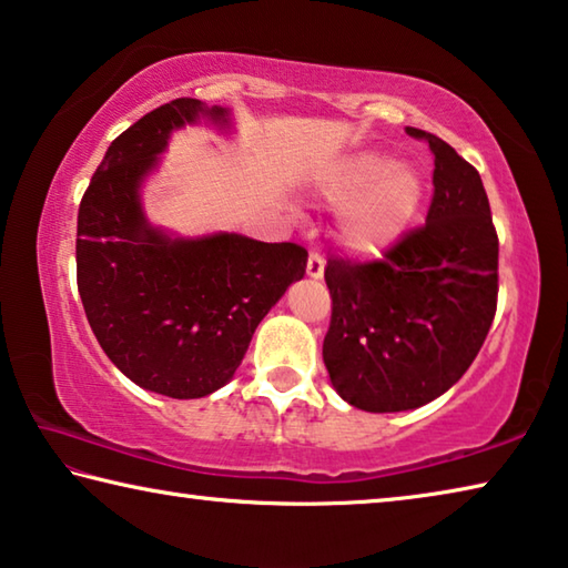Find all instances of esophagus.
I'll return each instance as SVG.
<instances>
[{
  "label": "esophagus",
  "instance_id": "1",
  "mask_svg": "<svg viewBox=\"0 0 568 568\" xmlns=\"http://www.w3.org/2000/svg\"><path fill=\"white\" fill-rule=\"evenodd\" d=\"M306 274H310L312 278H322V274H324V258H322V254H317V251H312L310 258H306Z\"/></svg>",
  "mask_w": 568,
  "mask_h": 568
}]
</instances>
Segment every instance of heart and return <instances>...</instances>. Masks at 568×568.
Wrapping results in <instances>:
<instances>
[{
    "mask_svg": "<svg viewBox=\"0 0 568 568\" xmlns=\"http://www.w3.org/2000/svg\"><path fill=\"white\" fill-rule=\"evenodd\" d=\"M327 196L334 206L345 209V244L359 254H383L410 229L425 183L413 165L379 153H357L334 175Z\"/></svg>",
    "mask_w": 568,
    "mask_h": 568,
    "instance_id": "b5f03b06",
    "label": "heart"
}]
</instances>
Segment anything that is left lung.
<instances>
[{
  "label": "left lung",
  "mask_w": 568,
  "mask_h": 568,
  "mask_svg": "<svg viewBox=\"0 0 568 568\" xmlns=\"http://www.w3.org/2000/svg\"><path fill=\"white\" fill-rule=\"evenodd\" d=\"M433 203L379 262L332 256V322L322 357L342 399L367 413L415 410L458 383L496 317L498 236L468 161L425 130Z\"/></svg>",
  "instance_id": "left-lung-1"
}]
</instances>
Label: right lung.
Masks as SVG:
<instances>
[{
  "mask_svg": "<svg viewBox=\"0 0 568 568\" xmlns=\"http://www.w3.org/2000/svg\"><path fill=\"white\" fill-rule=\"evenodd\" d=\"M231 113L179 98L110 143L80 201L78 290L110 362L151 393L193 399L234 377L268 310L306 268L296 244L241 234L181 239L145 219L141 185L173 130Z\"/></svg>",
  "mask_w": 568,
  "mask_h": 568,
  "instance_id": "obj_1",
  "label": "right lung"
}]
</instances>
